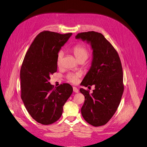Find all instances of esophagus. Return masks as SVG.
I'll list each match as a JSON object with an SVG mask.
<instances>
[{
	"label": "esophagus",
	"mask_w": 147,
	"mask_h": 147,
	"mask_svg": "<svg viewBox=\"0 0 147 147\" xmlns=\"http://www.w3.org/2000/svg\"><path fill=\"white\" fill-rule=\"evenodd\" d=\"M73 90L75 92H78V91H79V90H78V88H76V87H75V86L73 87Z\"/></svg>",
	"instance_id": "esophagus-1"
}]
</instances>
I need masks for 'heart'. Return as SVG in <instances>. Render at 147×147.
<instances>
[{"mask_svg":"<svg viewBox=\"0 0 147 147\" xmlns=\"http://www.w3.org/2000/svg\"><path fill=\"white\" fill-rule=\"evenodd\" d=\"M72 51L74 53V55L76 57V58L80 61H85L89 56L90 51L88 49L83 45H75L72 47ZM63 56V51H59L57 56V64L58 65H60L61 64L62 59ZM82 76L80 73H70L67 75V79L72 83H77L78 81V78Z\"/></svg>","mask_w":147,"mask_h":147,"instance_id":"1","label":"heart"}]
</instances>
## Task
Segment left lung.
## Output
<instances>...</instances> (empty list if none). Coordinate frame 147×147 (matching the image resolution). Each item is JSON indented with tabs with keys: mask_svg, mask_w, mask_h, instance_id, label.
Masks as SVG:
<instances>
[{
	"mask_svg": "<svg viewBox=\"0 0 147 147\" xmlns=\"http://www.w3.org/2000/svg\"><path fill=\"white\" fill-rule=\"evenodd\" d=\"M76 38L90 42L93 50L90 70L81 83L87 87L94 85L95 90L81 88L84 96L82 115L91 125H105L118 107L124 91L122 65L118 53L103 35L94 31L78 33Z\"/></svg>",
	"mask_w": 147,
	"mask_h": 147,
	"instance_id": "1",
	"label": "left lung"
}]
</instances>
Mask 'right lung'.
<instances>
[{"label": "right lung", "mask_w": 147, "mask_h": 147, "mask_svg": "<svg viewBox=\"0 0 147 147\" xmlns=\"http://www.w3.org/2000/svg\"><path fill=\"white\" fill-rule=\"evenodd\" d=\"M72 33L61 34L48 30L39 33L24 56L20 70L21 97L32 118L48 125L61 117L63 106L72 94L68 83L54 87L48 82L57 71V56Z\"/></svg>", "instance_id": "obj_1"}]
</instances>
